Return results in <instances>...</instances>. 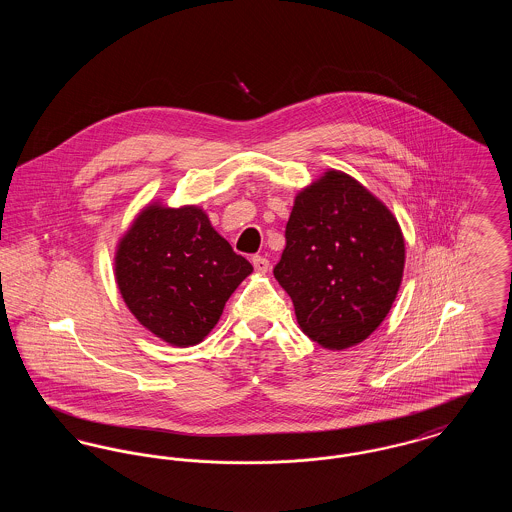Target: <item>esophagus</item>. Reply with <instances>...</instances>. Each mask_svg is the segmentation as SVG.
<instances>
[{
  "mask_svg": "<svg viewBox=\"0 0 512 512\" xmlns=\"http://www.w3.org/2000/svg\"><path fill=\"white\" fill-rule=\"evenodd\" d=\"M251 263H253V267H255L257 272H267L268 267H270L267 257H263V255H253Z\"/></svg>",
  "mask_w": 512,
  "mask_h": 512,
  "instance_id": "34e87169",
  "label": "esophagus"
}]
</instances>
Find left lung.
<instances>
[{
  "label": "left lung",
  "instance_id": "1",
  "mask_svg": "<svg viewBox=\"0 0 512 512\" xmlns=\"http://www.w3.org/2000/svg\"><path fill=\"white\" fill-rule=\"evenodd\" d=\"M405 242L390 209L355 178L328 171L295 197L274 278L301 330L326 349L366 340L390 313Z\"/></svg>",
  "mask_w": 512,
  "mask_h": 512
}]
</instances>
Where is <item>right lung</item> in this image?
<instances>
[{
    "label": "right lung",
    "instance_id": "right-lung-1",
    "mask_svg": "<svg viewBox=\"0 0 512 512\" xmlns=\"http://www.w3.org/2000/svg\"><path fill=\"white\" fill-rule=\"evenodd\" d=\"M251 270L194 205H149L115 257L126 307L151 334L178 347L199 343L215 328L228 297Z\"/></svg>",
    "mask_w": 512,
    "mask_h": 512
}]
</instances>
